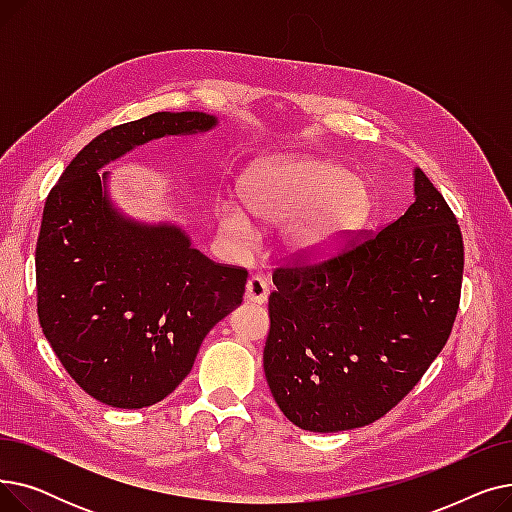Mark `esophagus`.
Returning <instances> with one entry per match:
<instances>
[{"mask_svg":"<svg viewBox=\"0 0 512 512\" xmlns=\"http://www.w3.org/2000/svg\"><path fill=\"white\" fill-rule=\"evenodd\" d=\"M267 297H270V286L261 278V276H251L245 286V301L253 305H263L267 303Z\"/></svg>","mask_w":512,"mask_h":512,"instance_id":"34e87169","label":"esophagus"}]
</instances>
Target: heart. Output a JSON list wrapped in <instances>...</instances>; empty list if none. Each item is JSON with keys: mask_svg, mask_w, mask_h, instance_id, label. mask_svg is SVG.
Returning <instances> with one entry per match:
<instances>
[{"mask_svg": "<svg viewBox=\"0 0 512 512\" xmlns=\"http://www.w3.org/2000/svg\"><path fill=\"white\" fill-rule=\"evenodd\" d=\"M236 197L263 228L288 224L286 253L301 261L334 257L373 213L369 184L336 161L317 157L259 159L242 170ZM241 210L226 203L218 209V220L230 238L249 242L255 228Z\"/></svg>", "mask_w": 512, "mask_h": 512, "instance_id": "1", "label": "heart"}]
</instances>
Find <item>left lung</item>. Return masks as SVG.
<instances>
[{
    "label": "left lung",
    "mask_w": 512,
    "mask_h": 512,
    "mask_svg": "<svg viewBox=\"0 0 512 512\" xmlns=\"http://www.w3.org/2000/svg\"><path fill=\"white\" fill-rule=\"evenodd\" d=\"M405 215L315 265L278 267L263 348L267 386L301 429L346 432L384 417L444 348L461 301L463 236L415 168Z\"/></svg>",
    "instance_id": "left-lung-1"
}]
</instances>
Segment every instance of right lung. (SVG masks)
I'll list each match as a JSON object with an SVG mask.
<instances>
[{"instance_id": "add662e5", "label": "right lung", "mask_w": 512, "mask_h": 512, "mask_svg": "<svg viewBox=\"0 0 512 512\" xmlns=\"http://www.w3.org/2000/svg\"><path fill=\"white\" fill-rule=\"evenodd\" d=\"M203 112H157L101 132L45 201L37 311L70 378L116 409L164 400L193 369L209 330L242 303L247 270L207 259L174 224L124 215L101 172L134 147L207 132Z\"/></svg>"}]
</instances>
